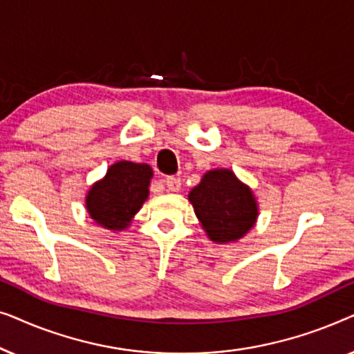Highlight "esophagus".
<instances>
[{"label": "esophagus", "instance_id": "esophagus-1", "mask_svg": "<svg viewBox=\"0 0 354 354\" xmlns=\"http://www.w3.org/2000/svg\"><path fill=\"white\" fill-rule=\"evenodd\" d=\"M164 183H166V187H167L169 192H178V190H180V185H182L180 178L174 177V176L166 177V180H164Z\"/></svg>", "mask_w": 354, "mask_h": 354}]
</instances>
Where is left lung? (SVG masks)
Wrapping results in <instances>:
<instances>
[{
    "label": "left lung",
    "instance_id": "1",
    "mask_svg": "<svg viewBox=\"0 0 354 354\" xmlns=\"http://www.w3.org/2000/svg\"><path fill=\"white\" fill-rule=\"evenodd\" d=\"M188 201L214 243H234L253 229L259 206L251 188L230 169H211L188 193Z\"/></svg>",
    "mask_w": 354,
    "mask_h": 354
}]
</instances>
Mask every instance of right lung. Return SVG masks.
Returning <instances> with one entry per match:
<instances>
[{
  "instance_id": "obj_1",
  "label": "right lung",
  "mask_w": 354,
  "mask_h": 354,
  "mask_svg": "<svg viewBox=\"0 0 354 354\" xmlns=\"http://www.w3.org/2000/svg\"><path fill=\"white\" fill-rule=\"evenodd\" d=\"M153 169L145 162L118 161L96 180L85 196L88 216L103 229L125 230L149 196Z\"/></svg>"
}]
</instances>
